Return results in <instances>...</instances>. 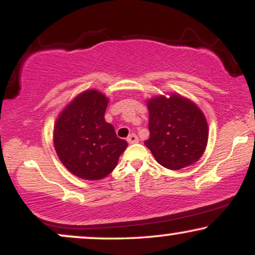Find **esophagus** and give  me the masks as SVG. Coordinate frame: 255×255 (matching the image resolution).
Masks as SVG:
<instances>
[{
  "label": "esophagus",
  "instance_id": "obj_1",
  "mask_svg": "<svg viewBox=\"0 0 255 255\" xmlns=\"http://www.w3.org/2000/svg\"><path fill=\"white\" fill-rule=\"evenodd\" d=\"M127 141L129 142V144H135V142H137L139 141V137H137V135L136 134H134V133H131L129 136L127 137Z\"/></svg>",
  "mask_w": 255,
  "mask_h": 255
}]
</instances>
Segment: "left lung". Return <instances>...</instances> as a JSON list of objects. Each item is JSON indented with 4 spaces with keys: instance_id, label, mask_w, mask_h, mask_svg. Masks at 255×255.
Returning a JSON list of instances; mask_svg holds the SVG:
<instances>
[{
    "instance_id": "left-lung-1",
    "label": "left lung",
    "mask_w": 255,
    "mask_h": 255,
    "mask_svg": "<svg viewBox=\"0 0 255 255\" xmlns=\"http://www.w3.org/2000/svg\"><path fill=\"white\" fill-rule=\"evenodd\" d=\"M150 139L145 145L160 165L178 170L203 156L209 129L201 110L178 95L147 102Z\"/></svg>"
}]
</instances>
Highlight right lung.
<instances>
[{"label":"right lung","instance_id":"right-lung-1","mask_svg":"<svg viewBox=\"0 0 255 255\" xmlns=\"http://www.w3.org/2000/svg\"><path fill=\"white\" fill-rule=\"evenodd\" d=\"M108 98L96 90L85 91L61 113L54 144L63 165L75 176L101 180L118 164L127 141L105 122Z\"/></svg>","mask_w":255,"mask_h":255}]
</instances>
